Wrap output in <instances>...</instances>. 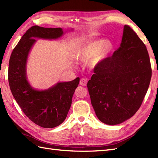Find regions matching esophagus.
Returning a JSON list of instances; mask_svg holds the SVG:
<instances>
[{
  "mask_svg": "<svg viewBox=\"0 0 158 158\" xmlns=\"http://www.w3.org/2000/svg\"><path fill=\"white\" fill-rule=\"evenodd\" d=\"M88 79L87 78H81L80 79V85L82 86H85L87 85V83H88Z\"/></svg>",
  "mask_w": 158,
  "mask_h": 158,
  "instance_id": "34e87169",
  "label": "esophagus"
}]
</instances>
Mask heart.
I'll use <instances>...</instances> for the list:
<instances>
[{
    "mask_svg": "<svg viewBox=\"0 0 158 158\" xmlns=\"http://www.w3.org/2000/svg\"><path fill=\"white\" fill-rule=\"evenodd\" d=\"M113 49V44L109 40H91L74 50L72 57L78 61H85L92 58L91 64L95 66L108 56Z\"/></svg>",
    "mask_w": 158,
    "mask_h": 158,
    "instance_id": "obj_1",
    "label": "heart"
}]
</instances>
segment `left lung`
<instances>
[{
    "mask_svg": "<svg viewBox=\"0 0 158 158\" xmlns=\"http://www.w3.org/2000/svg\"><path fill=\"white\" fill-rule=\"evenodd\" d=\"M94 72L87 86L98 119L113 126L135 115L152 71L145 45L129 26H124L119 49L97 64Z\"/></svg>",
    "mask_w": 158,
    "mask_h": 158,
    "instance_id": "1",
    "label": "left lung"
}]
</instances>
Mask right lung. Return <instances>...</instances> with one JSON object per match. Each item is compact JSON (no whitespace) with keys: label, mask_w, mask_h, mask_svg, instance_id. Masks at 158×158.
Masks as SVG:
<instances>
[{"label":"right lung","mask_w":158,"mask_h":158,"mask_svg":"<svg viewBox=\"0 0 158 158\" xmlns=\"http://www.w3.org/2000/svg\"><path fill=\"white\" fill-rule=\"evenodd\" d=\"M63 34L61 28L33 26L22 36L9 59L8 80L13 97L32 122L45 128L55 127L65 120L79 78L58 83L48 89L39 91L27 81L26 62L30 50L36 42L35 38L56 39Z\"/></svg>","instance_id":"right-lung-1"}]
</instances>
